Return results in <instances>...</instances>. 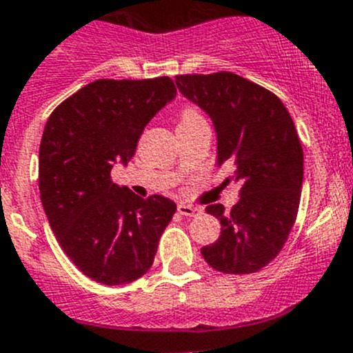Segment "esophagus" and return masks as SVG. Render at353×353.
<instances>
[{"instance_id": "34e87169", "label": "esophagus", "mask_w": 353, "mask_h": 353, "mask_svg": "<svg viewBox=\"0 0 353 353\" xmlns=\"http://www.w3.org/2000/svg\"><path fill=\"white\" fill-rule=\"evenodd\" d=\"M177 212H179L181 215H186V217H196V215L201 214V208L194 207V205L179 203L177 205Z\"/></svg>"}]
</instances>
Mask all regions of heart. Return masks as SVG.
<instances>
[{
    "label": "heart",
    "instance_id": "b5f03b06",
    "mask_svg": "<svg viewBox=\"0 0 353 353\" xmlns=\"http://www.w3.org/2000/svg\"><path fill=\"white\" fill-rule=\"evenodd\" d=\"M196 119H201V115L198 114L194 108H186L181 115V122H190V121H196Z\"/></svg>",
    "mask_w": 353,
    "mask_h": 353
}]
</instances>
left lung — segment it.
<instances>
[{"instance_id": "1", "label": "left lung", "mask_w": 353, "mask_h": 353, "mask_svg": "<svg viewBox=\"0 0 353 353\" xmlns=\"http://www.w3.org/2000/svg\"><path fill=\"white\" fill-rule=\"evenodd\" d=\"M176 84L212 119L217 165L231 162L239 184L231 212L205 208L222 228L201 255L225 274L260 271L281 252L299 214L303 150L292 115L274 93L232 72L176 75Z\"/></svg>"}]
</instances>
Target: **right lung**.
Listing matches in <instances>:
<instances>
[{
	"mask_svg": "<svg viewBox=\"0 0 353 353\" xmlns=\"http://www.w3.org/2000/svg\"><path fill=\"white\" fill-rule=\"evenodd\" d=\"M172 79H98L58 105L39 146L44 214L65 255L101 285L148 272L159 239L176 212L160 194L141 198L112 181L128 165L146 124L176 98Z\"/></svg>",
	"mask_w": 353,
	"mask_h": 353,
	"instance_id": "right-lung-1",
	"label": "right lung"
}]
</instances>
